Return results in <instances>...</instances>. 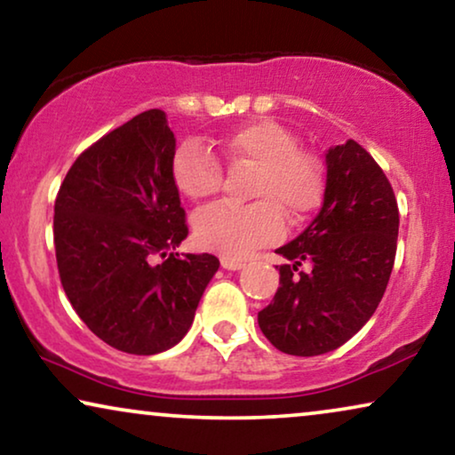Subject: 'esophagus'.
<instances>
[{
	"label": "esophagus",
	"instance_id": "1",
	"mask_svg": "<svg viewBox=\"0 0 455 455\" xmlns=\"http://www.w3.org/2000/svg\"><path fill=\"white\" fill-rule=\"evenodd\" d=\"M220 266L225 267V270H241L243 266V261L241 259H235V258H227V255H222L220 258Z\"/></svg>",
	"mask_w": 455,
	"mask_h": 455
}]
</instances>
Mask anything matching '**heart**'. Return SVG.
<instances>
[{
    "mask_svg": "<svg viewBox=\"0 0 455 455\" xmlns=\"http://www.w3.org/2000/svg\"><path fill=\"white\" fill-rule=\"evenodd\" d=\"M230 164L253 166V204H210L191 219L196 243L227 258H243L270 245L284 233V216L299 222L317 210L323 197V166L313 152L299 148L297 136L272 119H255L236 127L219 142ZM177 189L189 200H204L222 188V166L197 142L179 146L171 161Z\"/></svg>",
    "mask_w": 455,
    "mask_h": 455,
    "instance_id": "obj_1",
    "label": "heart"
}]
</instances>
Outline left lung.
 Returning a JSON list of instances; mask_svg holds the SVG:
<instances>
[{
  "label": "left lung",
  "mask_w": 455,
  "mask_h": 455,
  "mask_svg": "<svg viewBox=\"0 0 455 455\" xmlns=\"http://www.w3.org/2000/svg\"><path fill=\"white\" fill-rule=\"evenodd\" d=\"M323 206L289 245L292 264L278 267L280 286L258 313L259 330L294 356L330 353L350 340L386 292L398 243V202L373 156L348 140L325 155ZM305 260L309 273L298 272Z\"/></svg>",
  "instance_id": "1"
}]
</instances>
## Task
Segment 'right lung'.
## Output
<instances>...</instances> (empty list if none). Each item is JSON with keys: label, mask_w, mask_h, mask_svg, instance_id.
<instances>
[{"label": "right lung", "mask_w": 455, "mask_h": 455, "mask_svg": "<svg viewBox=\"0 0 455 455\" xmlns=\"http://www.w3.org/2000/svg\"><path fill=\"white\" fill-rule=\"evenodd\" d=\"M175 133L161 108L76 158L55 197L57 270L92 334L130 355L181 342L220 261L175 253L189 228L171 175Z\"/></svg>", "instance_id": "1"}]
</instances>
